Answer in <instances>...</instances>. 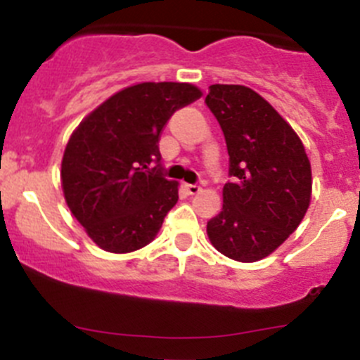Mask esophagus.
<instances>
[{
    "instance_id": "esophagus-1",
    "label": "esophagus",
    "mask_w": 360,
    "mask_h": 360,
    "mask_svg": "<svg viewBox=\"0 0 360 360\" xmlns=\"http://www.w3.org/2000/svg\"><path fill=\"white\" fill-rule=\"evenodd\" d=\"M184 188H186V191L190 195H195L200 191V186H198V184H184Z\"/></svg>"
}]
</instances>
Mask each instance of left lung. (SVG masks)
<instances>
[{
	"label": "left lung",
	"instance_id": "8db88e82",
	"mask_svg": "<svg viewBox=\"0 0 360 360\" xmlns=\"http://www.w3.org/2000/svg\"><path fill=\"white\" fill-rule=\"evenodd\" d=\"M205 103L225 135L233 179L223 186L221 212L207 221L209 240L232 260H262L308 211V155L294 128L250 87L212 84Z\"/></svg>",
	"mask_w": 360,
	"mask_h": 360
}]
</instances>
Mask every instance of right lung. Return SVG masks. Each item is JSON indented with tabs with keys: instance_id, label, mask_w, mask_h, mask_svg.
<instances>
[{
	"instance_id": "add662e5",
	"label": "right lung",
	"mask_w": 360,
	"mask_h": 360,
	"mask_svg": "<svg viewBox=\"0 0 360 360\" xmlns=\"http://www.w3.org/2000/svg\"><path fill=\"white\" fill-rule=\"evenodd\" d=\"M200 96L188 82H141L80 121L63 155L61 186L96 246L130 253L160 232L179 198V183L162 174L160 135L177 109Z\"/></svg>"
}]
</instances>
